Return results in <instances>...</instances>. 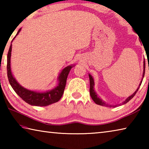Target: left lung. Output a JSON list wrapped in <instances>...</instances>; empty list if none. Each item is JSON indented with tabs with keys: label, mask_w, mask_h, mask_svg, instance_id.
<instances>
[{
	"label": "left lung",
	"mask_w": 149,
	"mask_h": 149,
	"mask_svg": "<svg viewBox=\"0 0 149 149\" xmlns=\"http://www.w3.org/2000/svg\"><path fill=\"white\" fill-rule=\"evenodd\" d=\"M144 62H145V61H144ZM145 62H144V71H143V77H144V75H145ZM89 81H90V89H89L90 91H89V93H90L91 97L92 99L93 100V101H94L97 104H99V105H100V106H107V107L108 106V107H112V106H111V105L106 104V103H105L104 101H103V100H102L101 99H100V98H99V97H98L97 93H96V92L95 91V90H94V85H95L94 79H93V78L91 75L89 74ZM142 81H143V80H141V83H140L139 85V87L137 88V89L133 93V95L130 96L129 97H127V99H126L124 100V101H123V102H122L123 104H126V103H127V102H129L130 100L131 99H132L133 97H134L135 95L136 94V93L137 92V91L139 90V87H140V86H141V83H142Z\"/></svg>",
	"instance_id": "8db88e82"
}]
</instances>
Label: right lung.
<instances>
[{"label":"right lung","mask_w":149,"mask_h":149,"mask_svg":"<svg viewBox=\"0 0 149 149\" xmlns=\"http://www.w3.org/2000/svg\"><path fill=\"white\" fill-rule=\"evenodd\" d=\"M20 31H21V28L18 30L13 40L16 38ZM11 52L12 44L10 46L8 55H7V75H8L10 84L13 88L14 91L17 93V95H19V97H21V99L30 105L37 106V107H46V106L58 102L61 99L64 91L65 84H66L68 75L69 72L72 67L74 66V65H68L62 70L58 77V84L53 89L45 92H37L27 89L22 87L14 77L10 68Z\"/></svg>","instance_id":"right-lung-1"}]
</instances>
